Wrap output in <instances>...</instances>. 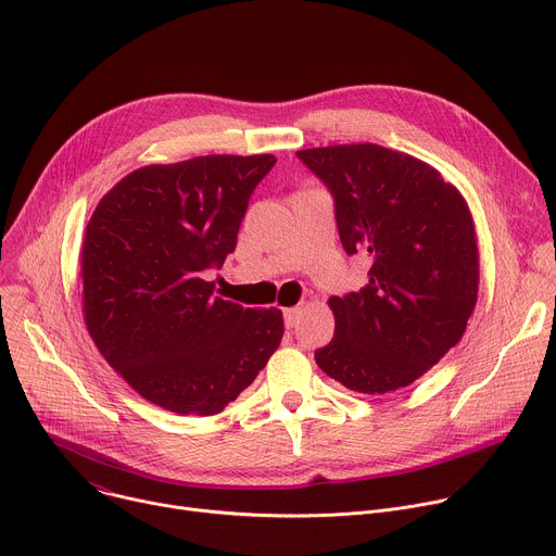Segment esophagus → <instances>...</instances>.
Wrapping results in <instances>:
<instances>
[{
	"label": "esophagus",
	"instance_id": "34e87169",
	"mask_svg": "<svg viewBox=\"0 0 556 556\" xmlns=\"http://www.w3.org/2000/svg\"><path fill=\"white\" fill-rule=\"evenodd\" d=\"M301 307H286L283 309V321H286V326L288 328H292V326H296L299 324V319H301Z\"/></svg>",
	"mask_w": 556,
	"mask_h": 556
}]
</instances>
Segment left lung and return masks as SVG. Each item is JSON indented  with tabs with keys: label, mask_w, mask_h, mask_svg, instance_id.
I'll use <instances>...</instances> for the list:
<instances>
[{
	"label": "left lung",
	"mask_w": 556,
	"mask_h": 556,
	"mask_svg": "<svg viewBox=\"0 0 556 556\" xmlns=\"http://www.w3.org/2000/svg\"><path fill=\"white\" fill-rule=\"evenodd\" d=\"M296 155L334 195L343 249L369 260L367 283L328 301L334 339L316 365L361 393L407 387L457 345L478 303L468 204L425 161L374 142Z\"/></svg>",
	"instance_id": "obj_1"
}]
</instances>
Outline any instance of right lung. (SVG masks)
Here are the masks:
<instances>
[{
	"label": "right lung",
	"mask_w": 556,
	"mask_h": 556,
	"mask_svg": "<svg viewBox=\"0 0 556 556\" xmlns=\"http://www.w3.org/2000/svg\"><path fill=\"white\" fill-rule=\"evenodd\" d=\"M273 153H211L127 174L97 204L81 244L84 319L101 356L144 401L213 416L283 337L277 307L215 296L208 268L235 251Z\"/></svg>",
	"instance_id": "add662e5"
}]
</instances>
